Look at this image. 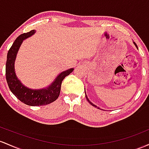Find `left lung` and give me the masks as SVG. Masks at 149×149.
Returning a JSON list of instances; mask_svg holds the SVG:
<instances>
[{"instance_id":"left-lung-1","label":"left lung","mask_w":149,"mask_h":149,"mask_svg":"<svg viewBox=\"0 0 149 149\" xmlns=\"http://www.w3.org/2000/svg\"><path fill=\"white\" fill-rule=\"evenodd\" d=\"M134 44H135V46H136V47L137 48V46H136V43H135V42H134ZM86 99H87V101H88V102H89V103H90V104H91V105H92V106H94V107H97L96 106H95L94 104H93V103H91V101H89V100H88V98H87V96H86Z\"/></svg>"}]
</instances>
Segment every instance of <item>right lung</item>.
<instances>
[{"instance_id": "1", "label": "right lung", "mask_w": 149, "mask_h": 149, "mask_svg": "<svg viewBox=\"0 0 149 149\" xmlns=\"http://www.w3.org/2000/svg\"><path fill=\"white\" fill-rule=\"evenodd\" d=\"M35 33V30L19 35L8 51L6 65V77L12 93L21 102L31 106H45L55 101L61 93V84L65 77L73 71V68L63 72L58 76L49 87L40 90H32L25 87L17 78L14 69V63L17 53L22 42Z\"/></svg>"}]
</instances>
